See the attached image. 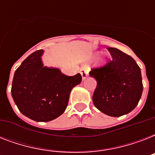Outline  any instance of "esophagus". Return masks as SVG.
Masks as SVG:
<instances>
[{
    "mask_svg": "<svg viewBox=\"0 0 155 155\" xmlns=\"http://www.w3.org/2000/svg\"><path fill=\"white\" fill-rule=\"evenodd\" d=\"M80 74L82 75L83 80H85V79L87 78V75H88V70L86 69V68H82V69L80 70Z\"/></svg>",
    "mask_w": 155,
    "mask_h": 155,
    "instance_id": "obj_1",
    "label": "esophagus"
}]
</instances>
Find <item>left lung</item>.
I'll use <instances>...</instances> for the list:
<instances>
[{
	"instance_id": "1",
	"label": "left lung",
	"mask_w": 155,
	"mask_h": 155,
	"mask_svg": "<svg viewBox=\"0 0 155 155\" xmlns=\"http://www.w3.org/2000/svg\"><path fill=\"white\" fill-rule=\"evenodd\" d=\"M112 59L101 68L89 72L97 80L93 104L101 112L120 117L134 110L142 97L141 69L135 60L120 50L108 47Z\"/></svg>"
}]
</instances>
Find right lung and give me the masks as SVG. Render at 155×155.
<instances>
[{
	"mask_svg": "<svg viewBox=\"0 0 155 155\" xmlns=\"http://www.w3.org/2000/svg\"><path fill=\"white\" fill-rule=\"evenodd\" d=\"M39 50L28 56L15 71L12 97L23 115L35 121H50L62 115L67 108L70 92L80 84L78 73L68 76L58 68L44 67Z\"/></svg>",
	"mask_w": 155,
	"mask_h": 155,
	"instance_id": "right-lung-1",
	"label": "right lung"
}]
</instances>
